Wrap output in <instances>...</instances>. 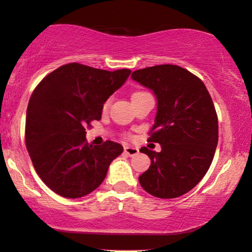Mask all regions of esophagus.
I'll list each match as a JSON object with an SVG mask.
<instances>
[{
    "label": "esophagus",
    "mask_w": 252,
    "mask_h": 252,
    "mask_svg": "<svg viewBox=\"0 0 252 252\" xmlns=\"http://www.w3.org/2000/svg\"><path fill=\"white\" fill-rule=\"evenodd\" d=\"M125 154L126 155H128V156H135V155H137L139 154V149H137L136 147H129V146H127V147H125Z\"/></svg>",
    "instance_id": "esophagus-1"
}]
</instances>
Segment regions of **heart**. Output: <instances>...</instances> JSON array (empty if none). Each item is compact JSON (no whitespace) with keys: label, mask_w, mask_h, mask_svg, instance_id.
I'll return each instance as SVG.
<instances>
[{"label":"heart","mask_w":252,"mask_h":252,"mask_svg":"<svg viewBox=\"0 0 252 252\" xmlns=\"http://www.w3.org/2000/svg\"><path fill=\"white\" fill-rule=\"evenodd\" d=\"M141 94H144V93H142V92H137V93H134L133 94V96H132V98L133 97H136V96H139V95H141ZM109 106V102H106L105 104H104V109H106Z\"/></svg>","instance_id":"1"}]
</instances>
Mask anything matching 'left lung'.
I'll return each instance as SVG.
<instances>
[{
	"instance_id": "obj_1",
	"label": "left lung",
	"mask_w": 252,
	"mask_h": 252,
	"mask_svg": "<svg viewBox=\"0 0 252 252\" xmlns=\"http://www.w3.org/2000/svg\"><path fill=\"white\" fill-rule=\"evenodd\" d=\"M156 96L157 113L149 142L160 153L141 148L151 159L139 177L147 192L158 198H175L202 180L218 144V118L205 85L178 65H156L134 71L132 77Z\"/></svg>"
}]
</instances>
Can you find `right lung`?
Returning <instances> with one entry per match:
<instances>
[{"label":"right lung","instance_id":"1","mask_svg":"<svg viewBox=\"0 0 252 252\" xmlns=\"http://www.w3.org/2000/svg\"><path fill=\"white\" fill-rule=\"evenodd\" d=\"M129 74L128 68L110 72L70 63L34 89L26 111V148L41 180L56 194L66 198L91 194L122 155V144L112 141L87 143L85 127L101 119L103 104Z\"/></svg>","mask_w":252,"mask_h":252}]
</instances>
